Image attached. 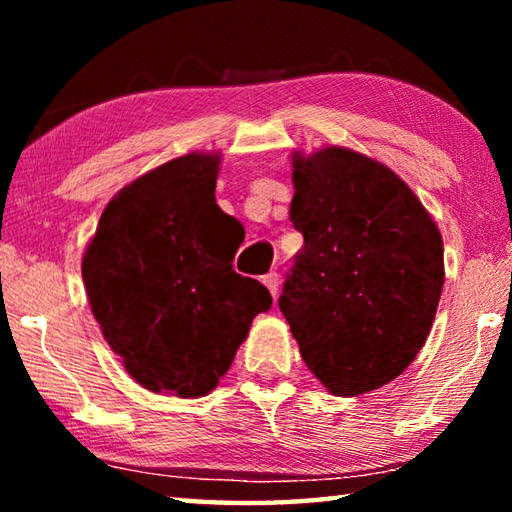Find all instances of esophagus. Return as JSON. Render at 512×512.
I'll list each match as a JSON object with an SVG mask.
<instances>
[{"label": "esophagus", "instance_id": "1", "mask_svg": "<svg viewBox=\"0 0 512 512\" xmlns=\"http://www.w3.org/2000/svg\"><path fill=\"white\" fill-rule=\"evenodd\" d=\"M262 282L266 284V289L271 291V296L275 298L277 291H280V275H277V273H266V275L262 277Z\"/></svg>", "mask_w": 512, "mask_h": 512}]
</instances>
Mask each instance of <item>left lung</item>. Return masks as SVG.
<instances>
[{
  "instance_id": "left-lung-1",
  "label": "left lung",
  "mask_w": 512,
  "mask_h": 512,
  "mask_svg": "<svg viewBox=\"0 0 512 512\" xmlns=\"http://www.w3.org/2000/svg\"><path fill=\"white\" fill-rule=\"evenodd\" d=\"M291 223L305 246L277 300L329 393L381 388L418 357L445 282L443 237L397 173L327 146L293 155Z\"/></svg>"
}]
</instances>
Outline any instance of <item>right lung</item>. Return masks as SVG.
<instances>
[{
	"instance_id": "right-lung-1",
	"label": "right lung",
	"mask_w": 512,
	"mask_h": 512,
	"mask_svg": "<svg viewBox=\"0 0 512 512\" xmlns=\"http://www.w3.org/2000/svg\"><path fill=\"white\" fill-rule=\"evenodd\" d=\"M221 158L189 153L112 198L83 255L92 314L128 375L153 393L219 384L273 298L232 271L235 219L216 205Z\"/></svg>"
}]
</instances>
